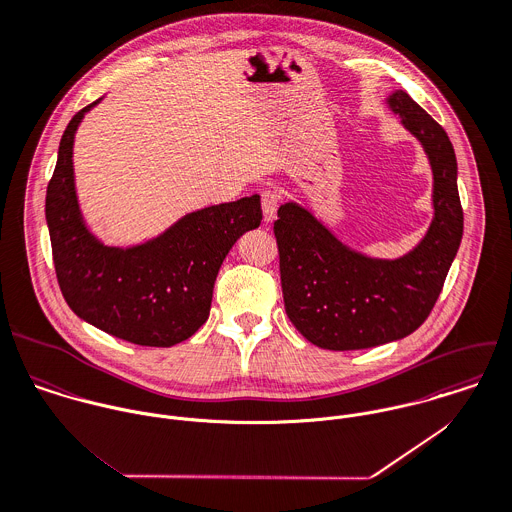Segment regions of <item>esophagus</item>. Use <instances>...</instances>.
Listing matches in <instances>:
<instances>
[{"mask_svg":"<svg viewBox=\"0 0 512 512\" xmlns=\"http://www.w3.org/2000/svg\"><path fill=\"white\" fill-rule=\"evenodd\" d=\"M280 204V194L274 190H264L262 192V212H264V222H272L276 218V210Z\"/></svg>","mask_w":512,"mask_h":512,"instance_id":"esophagus-1","label":"esophagus"}]
</instances>
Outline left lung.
<instances>
[{"mask_svg": "<svg viewBox=\"0 0 512 512\" xmlns=\"http://www.w3.org/2000/svg\"><path fill=\"white\" fill-rule=\"evenodd\" d=\"M387 105L423 145L433 171L435 212L423 240L383 260L351 250L296 202L282 204L274 222L286 314L324 349H365L413 334L431 314L463 238L457 159L445 129L401 89Z\"/></svg>", "mask_w": 512, "mask_h": 512, "instance_id": "obj_1", "label": "left lung"}]
</instances>
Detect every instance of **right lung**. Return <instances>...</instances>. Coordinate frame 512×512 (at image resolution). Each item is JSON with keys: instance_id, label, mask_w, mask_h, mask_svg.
<instances>
[{"instance_id": "1", "label": "right lung", "mask_w": 512, "mask_h": 512, "mask_svg": "<svg viewBox=\"0 0 512 512\" xmlns=\"http://www.w3.org/2000/svg\"><path fill=\"white\" fill-rule=\"evenodd\" d=\"M99 101L69 121L47 186L45 218L57 282L69 308L87 324L137 345L171 347L208 320L226 254L244 232L260 226V196L190 212L137 246H105L83 220L73 172L77 127Z\"/></svg>"}]
</instances>
